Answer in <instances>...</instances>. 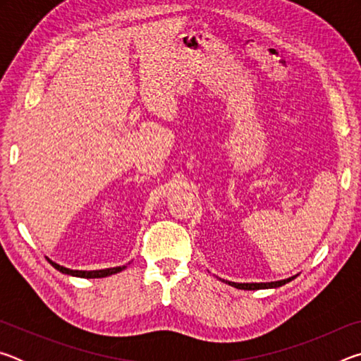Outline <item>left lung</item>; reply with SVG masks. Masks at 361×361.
<instances>
[{"mask_svg":"<svg viewBox=\"0 0 361 361\" xmlns=\"http://www.w3.org/2000/svg\"><path fill=\"white\" fill-rule=\"evenodd\" d=\"M293 279L295 277L280 280V282H271V283H234V282H226V283L235 286V288H239V290H262V288H277V286H282L285 283L291 282Z\"/></svg>","mask_w":361,"mask_h":361,"instance_id":"8db88e82","label":"left lung"}]
</instances>
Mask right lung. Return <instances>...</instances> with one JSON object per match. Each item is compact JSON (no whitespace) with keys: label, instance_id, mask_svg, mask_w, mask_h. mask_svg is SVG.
<instances>
[{"label":"right lung","instance_id":"right-lung-1","mask_svg":"<svg viewBox=\"0 0 361 361\" xmlns=\"http://www.w3.org/2000/svg\"><path fill=\"white\" fill-rule=\"evenodd\" d=\"M49 262L60 271L62 274H68V276H75V277H82V279H100V277H108L113 276V274L121 272L122 269H126V266H119V267H109V269H102V271H73V269L63 267L57 264V262H52L49 259Z\"/></svg>","mask_w":361,"mask_h":361}]
</instances>
